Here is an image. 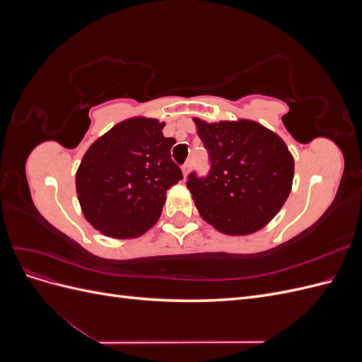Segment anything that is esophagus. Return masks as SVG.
<instances>
[{"label": "esophagus", "mask_w": 362, "mask_h": 362, "mask_svg": "<svg viewBox=\"0 0 362 362\" xmlns=\"http://www.w3.org/2000/svg\"><path fill=\"white\" fill-rule=\"evenodd\" d=\"M181 170H182V175H184V178L187 177L189 175V172H190V161H185L184 164H182V168H181Z\"/></svg>", "instance_id": "esophagus-1"}]
</instances>
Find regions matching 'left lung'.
Returning <instances> with one entry per match:
<instances>
[{"label": "left lung", "mask_w": 362, "mask_h": 362, "mask_svg": "<svg viewBox=\"0 0 362 362\" xmlns=\"http://www.w3.org/2000/svg\"><path fill=\"white\" fill-rule=\"evenodd\" d=\"M193 120L211 166L204 178L189 175L187 189L199 214L228 235L264 228L291 192L294 160L287 145L254 120Z\"/></svg>", "instance_id": "left-lung-1"}]
</instances>
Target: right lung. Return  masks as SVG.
I'll return each mask as SVG.
<instances>
[{
    "label": "right lung",
    "instance_id": "add662e5",
    "mask_svg": "<svg viewBox=\"0 0 362 362\" xmlns=\"http://www.w3.org/2000/svg\"><path fill=\"white\" fill-rule=\"evenodd\" d=\"M164 122L131 117L87 149L75 185L84 217L107 237L133 238L154 226L166 192L182 180Z\"/></svg>",
    "mask_w": 362,
    "mask_h": 362
}]
</instances>
